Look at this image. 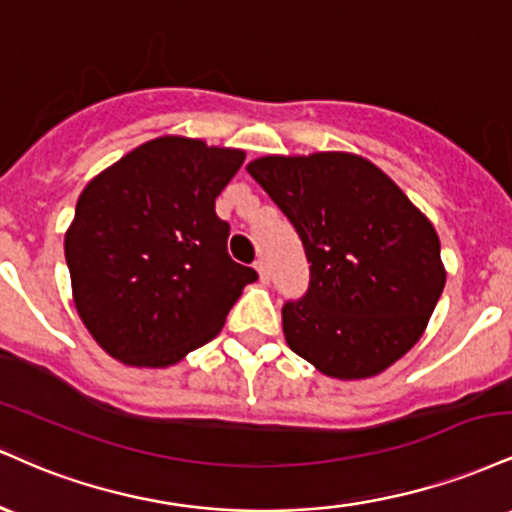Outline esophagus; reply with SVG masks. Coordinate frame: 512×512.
Listing matches in <instances>:
<instances>
[{
  "label": "esophagus",
  "instance_id": "obj_1",
  "mask_svg": "<svg viewBox=\"0 0 512 512\" xmlns=\"http://www.w3.org/2000/svg\"><path fill=\"white\" fill-rule=\"evenodd\" d=\"M255 269H257V274H260V281H262V284H269V279H272V272H269L267 262H264V260H257V262H255Z\"/></svg>",
  "mask_w": 512,
  "mask_h": 512
}]
</instances>
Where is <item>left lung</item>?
<instances>
[{"mask_svg":"<svg viewBox=\"0 0 512 512\" xmlns=\"http://www.w3.org/2000/svg\"><path fill=\"white\" fill-rule=\"evenodd\" d=\"M248 173L289 216L308 293L281 310L286 344L337 380L383 373L421 339L445 286L433 223L368 158L262 156Z\"/></svg>","mask_w":512,"mask_h":512,"instance_id":"1","label":"left lung"}]
</instances>
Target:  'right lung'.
<instances>
[{
    "label": "right lung",
    "instance_id": "right-lung-1",
    "mask_svg": "<svg viewBox=\"0 0 512 512\" xmlns=\"http://www.w3.org/2000/svg\"><path fill=\"white\" fill-rule=\"evenodd\" d=\"M245 151L202 139H151L98 173L64 236L76 313L108 356L168 368L221 332L257 279L228 257L216 197Z\"/></svg>",
    "mask_w": 512,
    "mask_h": 512
}]
</instances>
